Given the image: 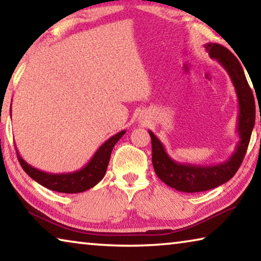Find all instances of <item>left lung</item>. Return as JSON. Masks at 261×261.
<instances>
[{"mask_svg": "<svg viewBox=\"0 0 261 261\" xmlns=\"http://www.w3.org/2000/svg\"><path fill=\"white\" fill-rule=\"evenodd\" d=\"M205 48L211 59L216 60L224 68L235 87L238 101V141L235 151L228 160L213 166L179 163L170 158L160 139L151 130L148 131L152 139V162L158 177L170 188L188 193L207 191L232 178L244 159L255 122L254 98L241 62L219 43H206Z\"/></svg>", "mask_w": 261, "mask_h": 261, "instance_id": "1", "label": "left lung"}]
</instances>
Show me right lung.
Returning a JSON list of instances; mask_svg holds the SVG:
<instances>
[{"label": "right lung", "instance_id": "right-lung-1", "mask_svg": "<svg viewBox=\"0 0 261 261\" xmlns=\"http://www.w3.org/2000/svg\"><path fill=\"white\" fill-rule=\"evenodd\" d=\"M125 132V130H123L118 132V134L114 135L113 137H110L108 140H106L98 148V151L95 152L91 160L87 162V165L81 168V169L72 171V173H46V171L29 165L16 149L17 158H18V161L25 170V173L31 178H33L35 182L41 184L42 187L62 193L84 192L86 190H90L91 188L95 187L103 178L106 171H107L110 154H112L115 144L121 139V137Z\"/></svg>", "mask_w": 261, "mask_h": 261}]
</instances>
